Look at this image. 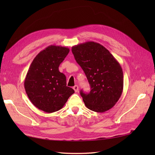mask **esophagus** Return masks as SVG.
<instances>
[{"label":"esophagus","mask_w":155,"mask_h":155,"mask_svg":"<svg viewBox=\"0 0 155 155\" xmlns=\"http://www.w3.org/2000/svg\"><path fill=\"white\" fill-rule=\"evenodd\" d=\"M73 89H74L75 93H77L78 91V87L77 86V85H75V86L73 87Z\"/></svg>","instance_id":"obj_1"}]
</instances>
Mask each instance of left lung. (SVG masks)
<instances>
[{
    "instance_id": "left-lung-1",
    "label": "left lung",
    "mask_w": 155,
    "mask_h": 155,
    "mask_svg": "<svg viewBox=\"0 0 155 155\" xmlns=\"http://www.w3.org/2000/svg\"><path fill=\"white\" fill-rule=\"evenodd\" d=\"M72 52L91 88L89 93L80 92L85 106L97 113L110 109L123 90V72L119 62L103 45L93 41L73 46Z\"/></svg>"
}]
</instances>
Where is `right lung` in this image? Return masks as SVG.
Wrapping results in <instances>:
<instances>
[{"label": "right lung", "instance_id": "add662e5", "mask_svg": "<svg viewBox=\"0 0 155 155\" xmlns=\"http://www.w3.org/2000/svg\"><path fill=\"white\" fill-rule=\"evenodd\" d=\"M69 48L51 45L36 56L25 79V88L35 106L48 113L58 111L74 93L67 86L65 75L58 67L68 54Z\"/></svg>", "mask_w": 155, "mask_h": 155}]
</instances>
